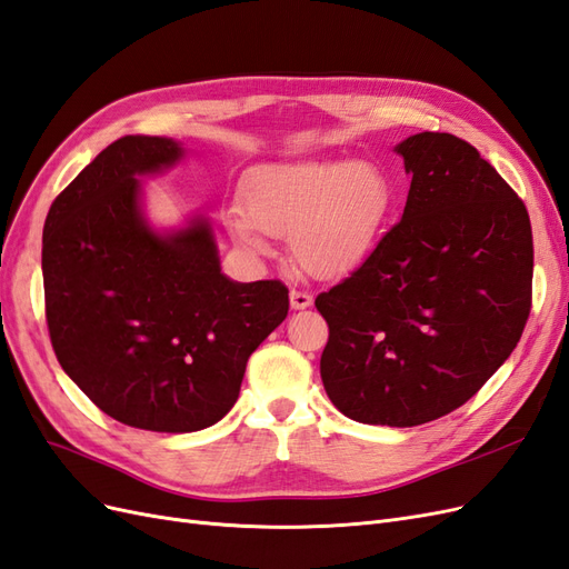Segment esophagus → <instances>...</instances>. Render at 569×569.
<instances>
[{
  "instance_id": "obj_1",
  "label": "esophagus",
  "mask_w": 569,
  "mask_h": 569,
  "mask_svg": "<svg viewBox=\"0 0 569 569\" xmlns=\"http://www.w3.org/2000/svg\"><path fill=\"white\" fill-rule=\"evenodd\" d=\"M311 303H313V297L306 295V291H299V289L289 291V306L295 308V311H303V308H308Z\"/></svg>"
}]
</instances>
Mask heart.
Returning <instances> with one entry per match:
<instances>
[{
  "instance_id": "heart-1",
  "label": "heart",
  "mask_w": 569,
  "mask_h": 569,
  "mask_svg": "<svg viewBox=\"0 0 569 569\" xmlns=\"http://www.w3.org/2000/svg\"><path fill=\"white\" fill-rule=\"evenodd\" d=\"M247 213L226 220L234 242L270 256L268 237H291L297 261L318 278H341L375 251L391 211V182L372 161L301 159L258 168Z\"/></svg>"
}]
</instances>
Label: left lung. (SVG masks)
<instances>
[{"label": "left lung", "mask_w": 569, "mask_h": 569, "mask_svg": "<svg viewBox=\"0 0 569 569\" xmlns=\"http://www.w3.org/2000/svg\"><path fill=\"white\" fill-rule=\"evenodd\" d=\"M406 209L351 278L316 299L330 325L320 377L343 416L416 427L456 410L518 347L531 306L525 203L449 132L393 147Z\"/></svg>", "instance_id": "obj_1"}]
</instances>
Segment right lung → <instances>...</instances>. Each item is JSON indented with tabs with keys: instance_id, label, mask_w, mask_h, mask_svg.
I'll return each mask as SVG.
<instances>
[{
	"instance_id": "right-lung-1",
	"label": "right lung",
	"mask_w": 569,
	"mask_h": 569,
	"mask_svg": "<svg viewBox=\"0 0 569 569\" xmlns=\"http://www.w3.org/2000/svg\"><path fill=\"white\" fill-rule=\"evenodd\" d=\"M187 149L128 134L51 203L42 278L51 347L63 372L113 420L149 432H199L234 406L247 360L289 311L278 280L220 270L211 218L157 228L142 178Z\"/></svg>"
}]
</instances>
